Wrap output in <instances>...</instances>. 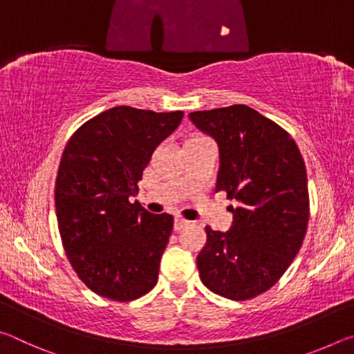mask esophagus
Wrapping results in <instances>:
<instances>
[{
    "instance_id": "esophagus-1",
    "label": "esophagus",
    "mask_w": 354,
    "mask_h": 354,
    "mask_svg": "<svg viewBox=\"0 0 354 354\" xmlns=\"http://www.w3.org/2000/svg\"><path fill=\"white\" fill-rule=\"evenodd\" d=\"M189 223L190 221L189 220H185V218H181V217H176L175 218V231H181V230H184L185 226H189Z\"/></svg>"
}]
</instances>
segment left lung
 I'll list each match as a JSON object with an SVG mask.
<instances>
[{"instance_id":"8db88e82","label":"left lung","mask_w":354,"mask_h":354,"mask_svg":"<svg viewBox=\"0 0 354 354\" xmlns=\"http://www.w3.org/2000/svg\"><path fill=\"white\" fill-rule=\"evenodd\" d=\"M189 118L220 149L215 192L236 200L230 231L206 226L200 278L220 297L243 301L278 283L301 248L309 221L306 165L283 128L245 104Z\"/></svg>"}]
</instances>
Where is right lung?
I'll return each instance as SVG.
<instances>
[{"mask_svg":"<svg viewBox=\"0 0 354 354\" xmlns=\"http://www.w3.org/2000/svg\"><path fill=\"white\" fill-rule=\"evenodd\" d=\"M183 115L117 106L77 128L64 149L55 187L59 232L77 278L100 297L133 301L158 283L173 217L149 214L129 196Z\"/></svg>","mask_w":354,"mask_h":354,"instance_id":"obj_1","label":"right lung"}]
</instances>
